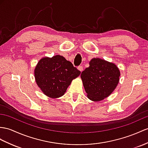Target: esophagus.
Listing matches in <instances>:
<instances>
[{"instance_id": "esophagus-1", "label": "esophagus", "mask_w": 148, "mask_h": 148, "mask_svg": "<svg viewBox=\"0 0 148 148\" xmlns=\"http://www.w3.org/2000/svg\"><path fill=\"white\" fill-rule=\"evenodd\" d=\"M77 68H78V70H80V71H83V69H84V68H83V66H78Z\"/></svg>"}]
</instances>
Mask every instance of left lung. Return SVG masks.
<instances>
[{"label": "left lung", "mask_w": 148, "mask_h": 148, "mask_svg": "<svg viewBox=\"0 0 148 148\" xmlns=\"http://www.w3.org/2000/svg\"><path fill=\"white\" fill-rule=\"evenodd\" d=\"M89 67L82 72L81 78L88 98L99 102L109 97L119 82L120 71L114 63L93 58Z\"/></svg>", "instance_id": "obj_1"}]
</instances>
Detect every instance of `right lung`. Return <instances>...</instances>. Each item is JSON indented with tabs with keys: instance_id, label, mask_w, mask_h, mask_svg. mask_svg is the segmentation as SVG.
Masks as SVG:
<instances>
[{
	"instance_id": "obj_1",
	"label": "right lung",
	"mask_w": 148,
	"mask_h": 148,
	"mask_svg": "<svg viewBox=\"0 0 148 148\" xmlns=\"http://www.w3.org/2000/svg\"><path fill=\"white\" fill-rule=\"evenodd\" d=\"M80 73L73 64L60 55L42 58L34 69L37 85L45 95L53 99L63 96L71 81Z\"/></svg>"
}]
</instances>
